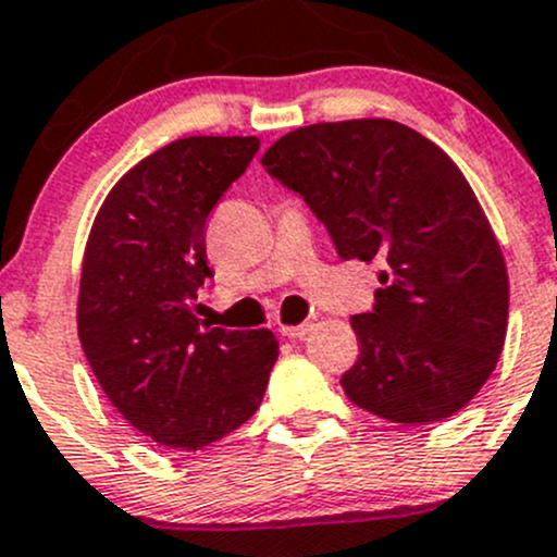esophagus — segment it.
<instances>
[{
    "label": "esophagus",
    "instance_id": "obj_1",
    "mask_svg": "<svg viewBox=\"0 0 557 557\" xmlns=\"http://www.w3.org/2000/svg\"><path fill=\"white\" fill-rule=\"evenodd\" d=\"M313 330L311 321H306V324H292V326H281V335L289 337V341H300V337H306L308 332Z\"/></svg>",
    "mask_w": 557,
    "mask_h": 557
}]
</instances>
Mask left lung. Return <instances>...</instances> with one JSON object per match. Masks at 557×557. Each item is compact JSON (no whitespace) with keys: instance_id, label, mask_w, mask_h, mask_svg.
I'll return each mask as SVG.
<instances>
[{"instance_id":"1","label":"left lung","mask_w":557,"mask_h":557,"mask_svg":"<svg viewBox=\"0 0 557 557\" xmlns=\"http://www.w3.org/2000/svg\"><path fill=\"white\" fill-rule=\"evenodd\" d=\"M273 180L324 222L343 260H377L381 289L351 319L359 359L341 386L394 423L461 410L504 348L509 278L458 165L394 120L317 123L262 154Z\"/></svg>"}]
</instances>
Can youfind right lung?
<instances>
[{"instance_id":"right-lung-1","label":"right lung","mask_w":557,"mask_h":557,"mask_svg":"<svg viewBox=\"0 0 557 557\" xmlns=\"http://www.w3.org/2000/svg\"><path fill=\"white\" fill-rule=\"evenodd\" d=\"M257 150V136L171 141L109 190L90 227L79 343L109 403L163 448L200 450L249 421L278 359L271 330L193 313L211 278L206 220Z\"/></svg>"}]
</instances>
